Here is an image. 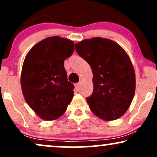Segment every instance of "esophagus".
<instances>
[{"instance_id":"34e87169","label":"esophagus","mask_w":157,"mask_h":157,"mask_svg":"<svg viewBox=\"0 0 157 157\" xmlns=\"http://www.w3.org/2000/svg\"><path fill=\"white\" fill-rule=\"evenodd\" d=\"M80 86V82H78V83L75 84V88H76V89H79Z\"/></svg>"}]
</instances>
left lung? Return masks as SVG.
<instances>
[{"label":"left lung","instance_id":"1","mask_svg":"<svg viewBox=\"0 0 157 157\" xmlns=\"http://www.w3.org/2000/svg\"><path fill=\"white\" fill-rule=\"evenodd\" d=\"M75 48L92 70L94 91L86 98L91 111L105 121L121 117L136 89L134 68L127 52L117 43L100 37L83 40Z\"/></svg>","mask_w":157,"mask_h":157}]
</instances>
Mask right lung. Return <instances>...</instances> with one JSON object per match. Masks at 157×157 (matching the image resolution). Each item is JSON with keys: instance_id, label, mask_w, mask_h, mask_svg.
I'll return each instance as SVG.
<instances>
[{"instance_id": "1", "label": "right lung", "mask_w": 157, "mask_h": 157, "mask_svg": "<svg viewBox=\"0 0 157 157\" xmlns=\"http://www.w3.org/2000/svg\"><path fill=\"white\" fill-rule=\"evenodd\" d=\"M75 44L53 36L36 44L25 57L21 85L25 100L40 118L52 121L66 112L74 96L64 61L73 54Z\"/></svg>"}]
</instances>
